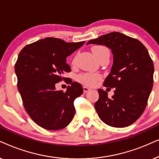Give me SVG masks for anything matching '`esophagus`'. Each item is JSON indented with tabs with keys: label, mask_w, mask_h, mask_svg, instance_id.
I'll return each mask as SVG.
<instances>
[{
	"label": "esophagus",
	"mask_w": 159,
	"mask_h": 159,
	"mask_svg": "<svg viewBox=\"0 0 159 159\" xmlns=\"http://www.w3.org/2000/svg\"><path fill=\"white\" fill-rule=\"evenodd\" d=\"M83 89H84V92H88L90 90V89L89 88H88V87H86V86H84L83 87Z\"/></svg>",
	"instance_id": "1"
}]
</instances>
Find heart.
Instances as JSON below:
<instances>
[{
  "mask_svg": "<svg viewBox=\"0 0 159 159\" xmlns=\"http://www.w3.org/2000/svg\"><path fill=\"white\" fill-rule=\"evenodd\" d=\"M92 51L97 60L105 57H110L109 49L104 46H95L92 48ZM100 79L101 75L99 73H84L77 76L78 81L88 86H95Z\"/></svg>",
  "mask_w": 159,
  "mask_h": 159,
  "instance_id": "heart-1",
  "label": "heart"
}]
</instances>
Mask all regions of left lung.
I'll use <instances>...</instances> for the list:
<instances>
[{
	"instance_id": "1",
	"label": "left lung",
	"mask_w": 159,
	"mask_h": 159,
	"mask_svg": "<svg viewBox=\"0 0 159 159\" xmlns=\"http://www.w3.org/2000/svg\"><path fill=\"white\" fill-rule=\"evenodd\" d=\"M105 45L113 54L111 73L103 86L115 88L111 98L99 89L94 104L99 117L107 125H132L145 111L153 88L154 66L145 46L136 39L113 32L90 40L88 44Z\"/></svg>"
}]
</instances>
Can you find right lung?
Segmentation results:
<instances>
[{"instance_id": "add662e5", "label": "right lung", "mask_w": 159, "mask_h": 159, "mask_svg": "<svg viewBox=\"0 0 159 159\" xmlns=\"http://www.w3.org/2000/svg\"><path fill=\"white\" fill-rule=\"evenodd\" d=\"M84 43L46 38L25 46L19 54L14 69L23 105L31 119L45 129H62L73 120L74 100L83 94V87L67 81L70 86L64 92L56 91L55 84L66 80L63 75L71 70L66 58Z\"/></svg>"}]
</instances>
